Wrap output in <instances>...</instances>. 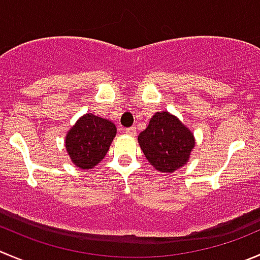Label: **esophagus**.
Wrapping results in <instances>:
<instances>
[{
  "instance_id": "obj_1",
  "label": "esophagus",
  "mask_w": 260,
  "mask_h": 260,
  "mask_svg": "<svg viewBox=\"0 0 260 260\" xmlns=\"http://www.w3.org/2000/svg\"><path fill=\"white\" fill-rule=\"evenodd\" d=\"M124 133L128 136H135L136 135V128L135 127H131V128H125Z\"/></svg>"
}]
</instances>
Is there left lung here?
Masks as SVG:
<instances>
[{
	"instance_id": "left-lung-1",
	"label": "left lung",
	"mask_w": 260,
	"mask_h": 260,
	"mask_svg": "<svg viewBox=\"0 0 260 260\" xmlns=\"http://www.w3.org/2000/svg\"><path fill=\"white\" fill-rule=\"evenodd\" d=\"M138 143L148 162L161 173H174L185 165L196 145L193 133L169 112L155 113Z\"/></svg>"
}]
</instances>
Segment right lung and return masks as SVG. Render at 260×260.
Segmentation results:
<instances>
[{"label":"right lung","instance_id":"add662e5","mask_svg":"<svg viewBox=\"0 0 260 260\" xmlns=\"http://www.w3.org/2000/svg\"><path fill=\"white\" fill-rule=\"evenodd\" d=\"M115 135L114 123L89 113L67 132L66 150L77 168L92 169L105 157Z\"/></svg>","mask_w":260,"mask_h":260}]
</instances>
